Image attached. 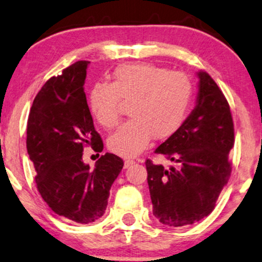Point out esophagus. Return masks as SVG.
<instances>
[{"label":"esophagus","instance_id":"1","mask_svg":"<svg viewBox=\"0 0 262 262\" xmlns=\"http://www.w3.org/2000/svg\"><path fill=\"white\" fill-rule=\"evenodd\" d=\"M134 164H135L134 160H125V162H124V167H125V168H128V167H130V166H132Z\"/></svg>","mask_w":262,"mask_h":262}]
</instances>
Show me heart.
Listing matches in <instances>:
<instances>
[{
    "label": "heart",
    "mask_w": 262,
    "mask_h": 262,
    "mask_svg": "<svg viewBox=\"0 0 262 262\" xmlns=\"http://www.w3.org/2000/svg\"><path fill=\"white\" fill-rule=\"evenodd\" d=\"M193 97V84L183 72H169L152 63L117 67L110 83H96L88 95L95 120L104 128L119 123L121 102H130L131 119L108 139L112 152L134 158L148 147L151 137H171L185 121Z\"/></svg>",
    "instance_id": "1"
}]
</instances>
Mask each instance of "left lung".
<instances>
[{
  "instance_id": "obj_1",
  "label": "left lung",
  "mask_w": 262,
  "mask_h": 262,
  "mask_svg": "<svg viewBox=\"0 0 262 262\" xmlns=\"http://www.w3.org/2000/svg\"><path fill=\"white\" fill-rule=\"evenodd\" d=\"M196 106L179 130L155 149L176 165L145 161L152 214L167 226L198 223L213 212L231 174L235 143L229 102L207 72L200 71Z\"/></svg>"
}]
</instances>
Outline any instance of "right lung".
<instances>
[{"label": "right lung", "mask_w": 262, "mask_h": 262, "mask_svg": "<svg viewBox=\"0 0 262 262\" xmlns=\"http://www.w3.org/2000/svg\"><path fill=\"white\" fill-rule=\"evenodd\" d=\"M89 61H77L52 77L33 101L27 121L26 147L42 199L57 215L78 224L100 219L110 190L123 169L119 156L106 152L95 168L83 162V151L103 150L94 127L84 83Z\"/></svg>", "instance_id": "obj_1"}]
</instances>
